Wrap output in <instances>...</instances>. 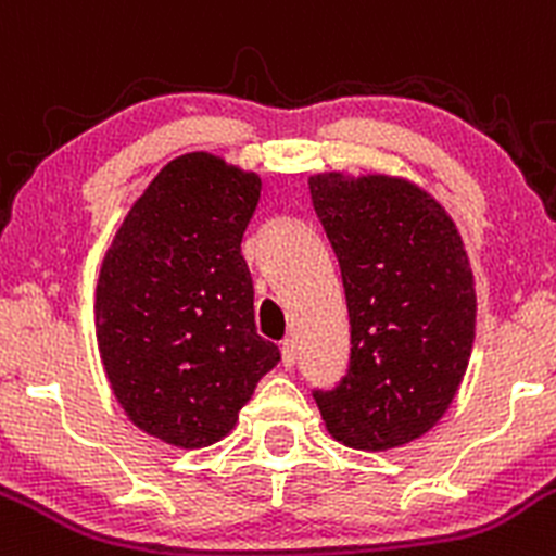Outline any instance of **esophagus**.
<instances>
[{
  "label": "esophagus",
  "mask_w": 556,
  "mask_h": 556,
  "mask_svg": "<svg viewBox=\"0 0 556 556\" xmlns=\"http://www.w3.org/2000/svg\"><path fill=\"white\" fill-rule=\"evenodd\" d=\"M295 356H298V349H295L293 338L282 341V365L285 367H293L295 365Z\"/></svg>",
  "instance_id": "esophagus-1"
}]
</instances>
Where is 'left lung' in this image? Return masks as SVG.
Returning a JSON list of instances; mask_svg holds the SVG:
<instances>
[{
    "label": "left lung",
    "instance_id": "8db88e82",
    "mask_svg": "<svg viewBox=\"0 0 556 556\" xmlns=\"http://www.w3.org/2000/svg\"><path fill=\"white\" fill-rule=\"evenodd\" d=\"M308 189L352 325L346 378L314 394L325 429L367 453L416 442L453 405L475 346V271L458 226L402 175L327 170Z\"/></svg>",
    "mask_w": 556,
    "mask_h": 556
}]
</instances>
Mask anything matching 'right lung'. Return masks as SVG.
Wrapping results in <instances>:
<instances>
[{
	"label": "right lung",
	"mask_w": 556,
	"mask_h": 556,
	"mask_svg": "<svg viewBox=\"0 0 556 556\" xmlns=\"http://www.w3.org/2000/svg\"><path fill=\"white\" fill-rule=\"evenodd\" d=\"M261 175L210 151L154 175L103 255L96 338L125 416L173 447L231 434L279 349L255 332L242 233Z\"/></svg>",
	"instance_id": "add662e5"
}]
</instances>
